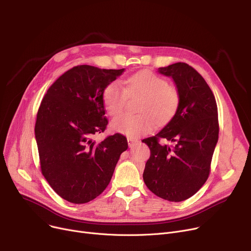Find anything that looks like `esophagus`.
<instances>
[{
  "label": "esophagus",
  "instance_id": "esophagus-1",
  "mask_svg": "<svg viewBox=\"0 0 251 251\" xmlns=\"http://www.w3.org/2000/svg\"><path fill=\"white\" fill-rule=\"evenodd\" d=\"M127 141H128V146L131 148V147H133L135 143H137L138 142V140L137 139H135V138H131V137H128L127 138Z\"/></svg>",
  "mask_w": 251,
  "mask_h": 251
}]
</instances>
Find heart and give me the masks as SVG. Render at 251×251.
I'll return each mask as SVG.
<instances>
[{
    "label": "heart",
    "instance_id": "1",
    "mask_svg": "<svg viewBox=\"0 0 251 251\" xmlns=\"http://www.w3.org/2000/svg\"><path fill=\"white\" fill-rule=\"evenodd\" d=\"M125 89L118 81H113L104 87L102 100L105 110L111 116L122 112L127 98L135 95L143 96L139 116L122 114L116 117L111 128L117 133L129 137H136L149 133L156 124L169 122L176 114L180 95L178 89L168 84L162 76L150 70H140L129 76L125 81Z\"/></svg>",
    "mask_w": 251,
    "mask_h": 251
}]
</instances>
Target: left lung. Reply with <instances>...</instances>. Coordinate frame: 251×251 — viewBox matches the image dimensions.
<instances>
[{"instance_id": "1", "label": "left lung", "mask_w": 251, "mask_h": 251, "mask_svg": "<svg viewBox=\"0 0 251 251\" xmlns=\"http://www.w3.org/2000/svg\"><path fill=\"white\" fill-rule=\"evenodd\" d=\"M157 71L173 78L180 102L172 120L142 140L151 150L143 180L156 196L178 202L194 195L208 178L219 138L218 107L203 77L188 64L178 62ZM161 139L173 146L160 144Z\"/></svg>"}]
</instances>
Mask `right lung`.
<instances>
[{
	"label": "right lung",
	"instance_id": "obj_1",
	"mask_svg": "<svg viewBox=\"0 0 251 251\" xmlns=\"http://www.w3.org/2000/svg\"><path fill=\"white\" fill-rule=\"evenodd\" d=\"M123 71L75 66L50 86L39 105L34 132L42 173L69 202L86 203L99 196L128 149L120 133L99 143L92 139L108 125L103 89Z\"/></svg>",
	"mask_w": 251,
	"mask_h": 251
}]
</instances>
